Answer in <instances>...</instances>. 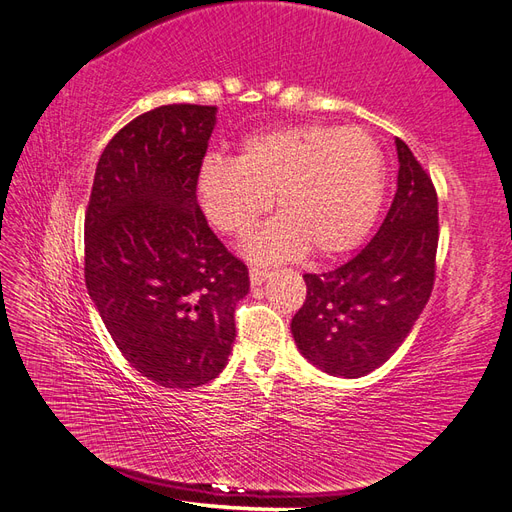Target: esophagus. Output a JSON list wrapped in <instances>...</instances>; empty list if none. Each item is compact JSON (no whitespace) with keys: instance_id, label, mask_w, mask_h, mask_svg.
Masks as SVG:
<instances>
[{"instance_id":"esophagus-1","label":"esophagus","mask_w":512,"mask_h":512,"mask_svg":"<svg viewBox=\"0 0 512 512\" xmlns=\"http://www.w3.org/2000/svg\"><path fill=\"white\" fill-rule=\"evenodd\" d=\"M269 277V271L267 269H260V267H252L250 269V282L252 286H260L262 282H265Z\"/></svg>"}]
</instances>
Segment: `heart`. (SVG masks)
Returning <instances> with one entry per match:
<instances>
[{"label":"heart","mask_w":512,"mask_h":512,"mask_svg":"<svg viewBox=\"0 0 512 512\" xmlns=\"http://www.w3.org/2000/svg\"><path fill=\"white\" fill-rule=\"evenodd\" d=\"M386 190L376 138L361 128L294 123L243 138L237 160L209 156L196 194L209 224L245 237L273 207L282 215L245 243L256 262L303 254L335 258L374 228Z\"/></svg>","instance_id":"heart-1"}]
</instances>
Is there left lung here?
Returning a JSON list of instances; mask_svg holds the SVG:
<instances>
[{
  "label": "left lung",
  "mask_w": 512,
  "mask_h": 512,
  "mask_svg": "<svg viewBox=\"0 0 512 512\" xmlns=\"http://www.w3.org/2000/svg\"><path fill=\"white\" fill-rule=\"evenodd\" d=\"M397 192L363 250L329 273H305L307 297L290 331L305 359L361 378L404 344L436 280L438 194L410 147L395 138Z\"/></svg>",
  "instance_id": "obj_1"
}]
</instances>
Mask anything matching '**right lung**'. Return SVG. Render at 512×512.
<instances>
[{"mask_svg": "<svg viewBox=\"0 0 512 512\" xmlns=\"http://www.w3.org/2000/svg\"><path fill=\"white\" fill-rule=\"evenodd\" d=\"M215 113L168 104L132 119L104 147L85 213L89 297L126 361L166 389L218 378L250 292L196 200Z\"/></svg>", "mask_w": 512, "mask_h": 512, "instance_id": "obj_1", "label": "right lung"}]
</instances>
